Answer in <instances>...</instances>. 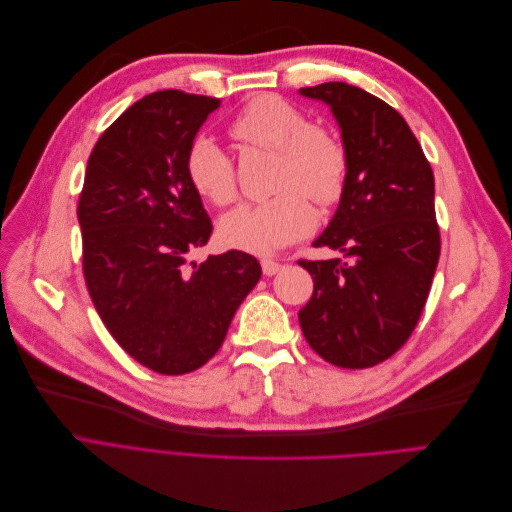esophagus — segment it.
I'll list each match as a JSON object with an SVG mask.
<instances>
[{"instance_id": "esophagus-1", "label": "esophagus", "mask_w": 512, "mask_h": 512, "mask_svg": "<svg viewBox=\"0 0 512 512\" xmlns=\"http://www.w3.org/2000/svg\"><path fill=\"white\" fill-rule=\"evenodd\" d=\"M260 267H262V273H265V275H275V273H280V271H282V265H280V262L269 260V258L262 260V262H260Z\"/></svg>"}]
</instances>
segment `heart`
Instances as JSON below:
<instances>
[{
	"label": "heart",
	"instance_id": "obj_1",
	"mask_svg": "<svg viewBox=\"0 0 512 512\" xmlns=\"http://www.w3.org/2000/svg\"><path fill=\"white\" fill-rule=\"evenodd\" d=\"M230 134L243 145L275 151L273 188L280 192L226 213L220 222L224 245L273 254L314 230L316 213L307 198L320 207L342 198L348 181L346 147L333 132L312 126L301 108L277 96H256L232 119ZM185 168L194 190L209 203L235 200V164L213 138H196Z\"/></svg>",
	"mask_w": 512,
	"mask_h": 512
}]
</instances>
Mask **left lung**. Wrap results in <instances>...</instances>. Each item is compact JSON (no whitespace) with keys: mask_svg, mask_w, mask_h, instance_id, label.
I'll use <instances>...</instances> for the list:
<instances>
[{"mask_svg":"<svg viewBox=\"0 0 512 512\" xmlns=\"http://www.w3.org/2000/svg\"><path fill=\"white\" fill-rule=\"evenodd\" d=\"M331 108L348 181L316 247L344 258L299 260L314 280L301 331L324 361L374 367L408 342L440 258L433 173L406 119L348 83L303 87Z\"/></svg>","mask_w":512,"mask_h":512,"instance_id":"8db88e82","label":"left lung"}]
</instances>
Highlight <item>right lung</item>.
Wrapping results in <instances>:
<instances>
[{
    "label": "right lung",
    "mask_w": 512,
    "mask_h": 512,
    "mask_svg": "<svg viewBox=\"0 0 512 512\" xmlns=\"http://www.w3.org/2000/svg\"><path fill=\"white\" fill-rule=\"evenodd\" d=\"M218 98L166 89L132 104L91 151L79 198L89 297L115 342L164 376L220 350L260 262L239 250L190 262L211 220L188 177L196 132Z\"/></svg>",
    "instance_id": "right-lung-1"
}]
</instances>
